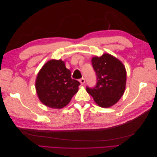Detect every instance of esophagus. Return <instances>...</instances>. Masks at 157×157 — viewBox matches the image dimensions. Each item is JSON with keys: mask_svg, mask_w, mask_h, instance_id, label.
Wrapping results in <instances>:
<instances>
[{"mask_svg": "<svg viewBox=\"0 0 157 157\" xmlns=\"http://www.w3.org/2000/svg\"><path fill=\"white\" fill-rule=\"evenodd\" d=\"M79 82H80V84H84V82H85V79L82 77V78H81L79 80Z\"/></svg>", "mask_w": 157, "mask_h": 157, "instance_id": "obj_1", "label": "esophagus"}]
</instances>
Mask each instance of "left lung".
Masks as SVG:
<instances>
[{"label": "left lung", "mask_w": 157, "mask_h": 157, "mask_svg": "<svg viewBox=\"0 0 157 157\" xmlns=\"http://www.w3.org/2000/svg\"><path fill=\"white\" fill-rule=\"evenodd\" d=\"M92 63L97 82L94 88L86 86L87 92L99 106L106 108L115 105L125 90V67L121 61L109 54L94 57Z\"/></svg>", "instance_id": "obj_1"}]
</instances>
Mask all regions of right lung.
<instances>
[{"label": "right lung", "instance_id": "add662e5", "mask_svg": "<svg viewBox=\"0 0 157 157\" xmlns=\"http://www.w3.org/2000/svg\"><path fill=\"white\" fill-rule=\"evenodd\" d=\"M80 82L71 78L62 60L52 59L38 73L36 90L40 101L51 108L61 109L70 102L78 92Z\"/></svg>", "mask_w": 157, "mask_h": 157}]
</instances>
